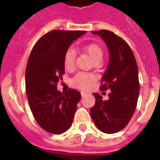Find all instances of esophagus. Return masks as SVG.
Here are the masks:
<instances>
[{"label": "esophagus", "mask_w": 160, "mask_h": 160, "mask_svg": "<svg viewBox=\"0 0 160 160\" xmlns=\"http://www.w3.org/2000/svg\"><path fill=\"white\" fill-rule=\"evenodd\" d=\"M81 96H82V97H84V96H85V95H86V92H85V91H81Z\"/></svg>", "instance_id": "obj_1"}]
</instances>
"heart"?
I'll list each match as a JSON object with an SVG mask.
<instances>
[{
    "mask_svg": "<svg viewBox=\"0 0 160 160\" xmlns=\"http://www.w3.org/2000/svg\"><path fill=\"white\" fill-rule=\"evenodd\" d=\"M83 51L90 55L95 62L101 61L103 58V51L99 45L95 43L88 44L83 47ZM75 52L72 49H69L64 55V65L65 69L71 70L75 65ZM95 80L94 76L85 73H79L73 79V83L75 86L80 89H87L92 85Z\"/></svg>",
    "mask_w": 160,
    "mask_h": 160,
    "instance_id": "obj_1",
    "label": "heart"
}]
</instances>
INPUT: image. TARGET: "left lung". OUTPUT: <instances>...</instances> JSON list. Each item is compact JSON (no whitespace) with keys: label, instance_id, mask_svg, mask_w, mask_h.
<instances>
[{"label":"left lung","instance_id":"8db88e82","mask_svg":"<svg viewBox=\"0 0 160 160\" xmlns=\"http://www.w3.org/2000/svg\"><path fill=\"white\" fill-rule=\"evenodd\" d=\"M98 35L108 47L109 65L101 79V90H110L109 99L94 93L95 105L90 115L98 129L114 134L126 126L136 109L139 98V72L136 60L129 45L111 31H91Z\"/></svg>","mask_w":160,"mask_h":160}]
</instances>
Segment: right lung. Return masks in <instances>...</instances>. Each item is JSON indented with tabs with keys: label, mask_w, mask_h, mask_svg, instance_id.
I'll return each mask as SVG.
<instances>
[{
	"label": "right lung",
	"mask_w": 160,
	"mask_h": 160,
	"mask_svg": "<svg viewBox=\"0 0 160 160\" xmlns=\"http://www.w3.org/2000/svg\"><path fill=\"white\" fill-rule=\"evenodd\" d=\"M85 33L50 31L36 42L29 57L26 70L29 105L39 125L51 134H62L72 124L81 95L73 89L64 94L56 85L65 74V52L73 41Z\"/></svg>",
	"instance_id": "1"
}]
</instances>
